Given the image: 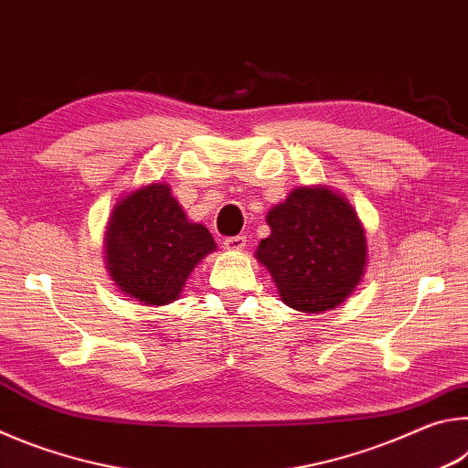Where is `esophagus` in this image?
I'll use <instances>...</instances> for the list:
<instances>
[{
	"instance_id": "34e87169",
	"label": "esophagus",
	"mask_w": 468,
	"mask_h": 468,
	"mask_svg": "<svg viewBox=\"0 0 468 468\" xmlns=\"http://www.w3.org/2000/svg\"><path fill=\"white\" fill-rule=\"evenodd\" d=\"M245 243H248V239H245L243 235L227 237V239L223 241L225 250H229V251H243V250H245Z\"/></svg>"
}]
</instances>
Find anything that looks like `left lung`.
<instances>
[{"mask_svg":"<svg viewBox=\"0 0 468 468\" xmlns=\"http://www.w3.org/2000/svg\"><path fill=\"white\" fill-rule=\"evenodd\" d=\"M271 235L256 260L271 272L281 301L307 315L335 310L357 289L367 239L357 212L328 186H299L266 215Z\"/></svg>","mask_w":468,"mask_h":468,"instance_id":"1","label":"left lung"}]
</instances>
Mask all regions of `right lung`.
Returning <instances> with one entry per match:
<instances>
[{
  "mask_svg": "<svg viewBox=\"0 0 468 468\" xmlns=\"http://www.w3.org/2000/svg\"><path fill=\"white\" fill-rule=\"evenodd\" d=\"M102 248L117 289L161 307L179 299L187 276L217 243L208 229L187 218L169 184L154 181L117 200Z\"/></svg>",
  "mask_w": 468,
  "mask_h": 468,
  "instance_id": "right-lung-1",
  "label": "right lung"
}]
</instances>
